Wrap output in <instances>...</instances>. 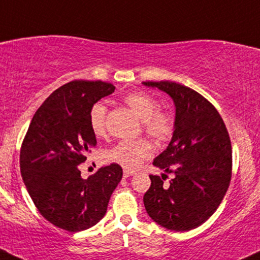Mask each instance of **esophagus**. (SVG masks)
<instances>
[{"label":"esophagus","instance_id":"esophagus-1","mask_svg":"<svg viewBox=\"0 0 260 260\" xmlns=\"http://www.w3.org/2000/svg\"><path fill=\"white\" fill-rule=\"evenodd\" d=\"M134 174H135V171H131V170H126V169H124V171H123V176H124V178L130 177V176H133Z\"/></svg>","mask_w":260,"mask_h":260}]
</instances>
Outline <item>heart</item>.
Here are the masks:
<instances>
[{
    "mask_svg": "<svg viewBox=\"0 0 260 260\" xmlns=\"http://www.w3.org/2000/svg\"><path fill=\"white\" fill-rule=\"evenodd\" d=\"M124 102L143 121L146 133L156 142L162 143L171 139L175 129L174 118L168 112L158 111L159 104L153 96L145 91H134L125 96ZM106 115L107 107L104 102H96L91 107L89 123L96 136L105 135ZM153 150L152 143L147 140L121 141L106 152V159L127 170H134L150 158Z\"/></svg>",
    "mask_w": 260,
    "mask_h": 260,
    "instance_id": "b5f03b06",
    "label": "heart"
}]
</instances>
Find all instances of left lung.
<instances>
[{"label": "left lung", "instance_id": "1", "mask_svg": "<svg viewBox=\"0 0 260 260\" xmlns=\"http://www.w3.org/2000/svg\"><path fill=\"white\" fill-rule=\"evenodd\" d=\"M158 88L175 105V129L169 146L153 165L175 177L150 175L143 197L148 216L162 228L188 232L206 222L222 203L232 178V143L218 112L193 89L164 82H142Z\"/></svg>", "mask_w": 260, "mask_h": 260}]
</instances>
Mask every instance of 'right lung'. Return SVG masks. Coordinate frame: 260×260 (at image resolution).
<instances>
[{
    "label": "right lung",
    "instance_id": "obj_1",
    "mask_svg": "<svg viewBox=\"0 0 260 260\" xmlns=\"http://www.w3.org/2000/svg\"><path fill=\"white\" fill-rule=\"evenodd\" d=\"M114 89L101 81L67 83L42 104L28 126L20 172L40 213L57 228L76 233L100 222L123 177L118 164L99 169L86 179L78 169L98 143L89 123L91 107Z\"/></svg>",
    "mask_w": 260,
    "mask_h": 260
}]
</instances>
